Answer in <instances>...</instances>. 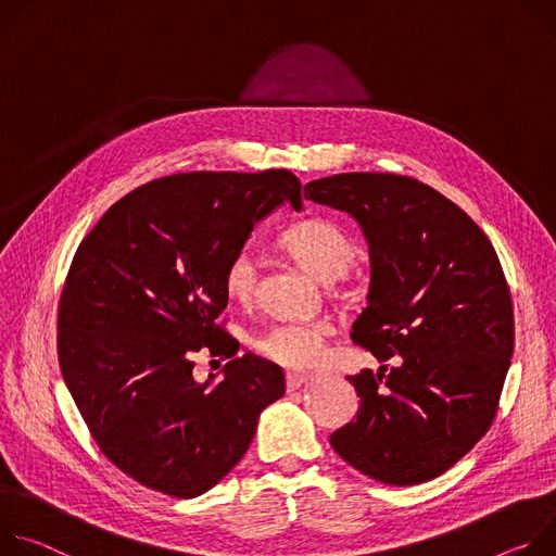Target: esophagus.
<instances>
[{
	"label": "esophagus",
	"mask_w": 556,
	"mask_h": 556,
	"mask_svg": "<svg viewBox=\"0 0 556 556\" xmlns=\"http://www.w3.org/2000/svg\"><path fill=\"white\" fill-rule=\"evenodd\" d=\"M312 380V376H304V374H287V391H295L302 384H306Z\"/></svg>",
	"instance_id": "34e87169"
}]
</instances>
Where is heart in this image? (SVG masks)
<instances>
[{"label":"heart","instance_id":"b5f03b06","mask_svg":"<svg viewBox=\"0 0 556 556\" xmlns=\"http://www.w3.org/2000/svg\"><path fill=\"white\" fill-rule=\"evenodd\" d=\"M278 247L320 282L344 278L357 263L355 238L329 218H304L278 233ZM258 285V263L238 252L225 269V291L236 302H250ZM327 325H278L256 338V349L274 362L302 368L323 357Z\"/></svg>","mask_w":556,"mask_h":556}]
</instances>
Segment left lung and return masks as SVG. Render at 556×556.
Returning <instances> with one entry per match:
<instances>
[{
	"mask_svg": "<svg viewBox=\"0 0 556 556\" xmlns=\"http://www.w3.org/2000/svg\"><path fill=\"white\" fill-rule=\"evenodd\" d=\"M304 199L357 220L371 285L351 338L391 362L346 378L359 406L331 446L389 485L435 479L485 435L510 368L500 258L466 212L408 176L336 174L306 182Z\"/></svg>",
	"mask_w": 556,
	"mask_h": 556,
	"instance_id": "1",
	"label": "left lung"
}]
</instances>
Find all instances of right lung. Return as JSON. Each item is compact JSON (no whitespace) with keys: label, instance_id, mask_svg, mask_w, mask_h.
<instances>
[{"label":"right lung","instance_id":"right-lung-1","mask_svg":"<svg viewBox=\"0 0 556 556\" xmlns=\"http://www.w3.org/2000/svg\"><path fill=\"white\" fill-rule=\"evenodd\" d=\"M285 203L302 210L287 169L165 176L114 203L75 254L59 304L61 374L103 455L163 495L214 488L285 395L282 368L238 357L216 327L229 261ZM201 348L230 357L220 383L195 382Z\"/></svg>","mask_w":556,"mask_h":556}]
</instances>
